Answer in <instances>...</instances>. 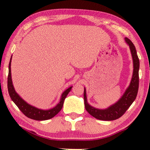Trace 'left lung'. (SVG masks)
Masks as SVG:
<instances>
[{
  "label": "left lung",
  "mask_w": 150,
  "mask_h": 150,
  "mask_svg": "<svg viewBox=\"0 0 150 150\" xmlns=\"http://www.w3.org/2000/svg\"><path fill=\"white\" fill-rule=\"evenodd\" d=\"M126 44L129 46L133 61V73L130 83L123 96L117 102L105 109H100L90 105L87 102L86 89L84 88V102L85 109L89 113L98 120L112 121L120 118L128 110L132 102L136 99L139 89V59L135 46L128 38H125Z\"/></svg>",
  "instance_id": "obj_1"
}]
</instances>
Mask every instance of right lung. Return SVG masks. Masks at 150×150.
I'll use <instances>...</instances> for the list:
<instances>
[{"instance_id":"obj_1","label":"right lung","mask_w":150,"mask_h":150,"mask_svg":"<svg viewBox=\"0 0 150 150\" xmlns=\"http://www.w3.org/2000/svg\"><path fill=\"white\" fill-rule=\"evenodd\" d=\"M11 58L12 56L11 57V59H10L9 64V74H8L7 78L8 91H9V96L12 100V101L16 104V105L18 106V108L22 112V113H24V115H25L28 118L38 121L50 120V119L52 118L53 117L56 115L57 113H59V112L60 111L63 107L65 98L67 97L69 92L71 91V89L72 87H69L68 89H67L65 91L63 92V93L61 94L60 101H59V103L54 107L48 110H43L35 107V106L30 105V104H28L26 101H24L18 95L17 92L16 91L15 89H14L13 83H12L11 73Z\"/></svg>"}]
</instances>
